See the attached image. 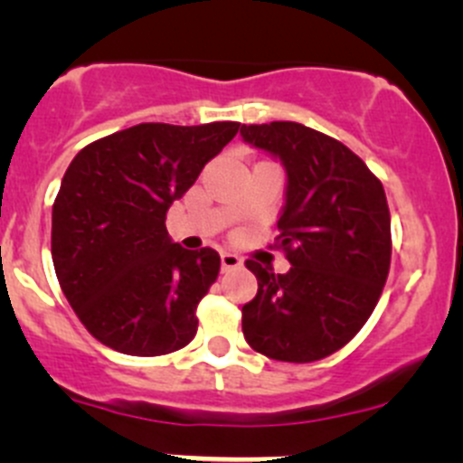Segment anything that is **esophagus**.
<instances>
[{"label": "esophagus", "mask_w": 463, "mask_h": 463, "mask_svg": "<svg viewBox=\"0 0 463 463\" xmlns=\"http://www.w3.org/2000/svg\"><path fill=\"white\" fill-rule=\"evenodd\" d=\"M240 266H241L240 255L226 253V250H223V253H222V270H232V269H240Z\"/></svg>", "instance_id": "1"}]
</instances>
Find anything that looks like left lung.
I'll use <instances>...</instances> for the list:
<instances>
[{
	"instance_id": "1",
	"label": "left lung",
	"mask_w": 463,
	"mask_h": 463,
	"mask_svg": "<svg viewBox=\"0 0 463 463\" xmlns=\"http://www.w3.org/2000/svg\"><path fill=\"white\" fill-rule=\"evenodd\" d=\"M240 134L287 170L275 241L291 261L287 273H273L246 260L258 296L241 307V331L273 361H320L363 329L385 287L392 260L385 190L347 145L300 123L241 125Z\"/></svg>"
}]
</instances>
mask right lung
Here are the masks:
<instances>
[{"label":"right lung","mask_w":463,"mask_h":463,"mask_svg":"<svg viewBox=\"0 0 463 463\" xmlns=\"http://www.w3.org/2000/svg\"><path fill=\"white\" fill-rule=\"evenodd\" d=\"M240 123H141L89 143L53 203L51 255L89 334L129 356H163L197 334L219 253L172 244L165 214Z\"/></svg>","instance_id":"obj_1"}]
</instances>
